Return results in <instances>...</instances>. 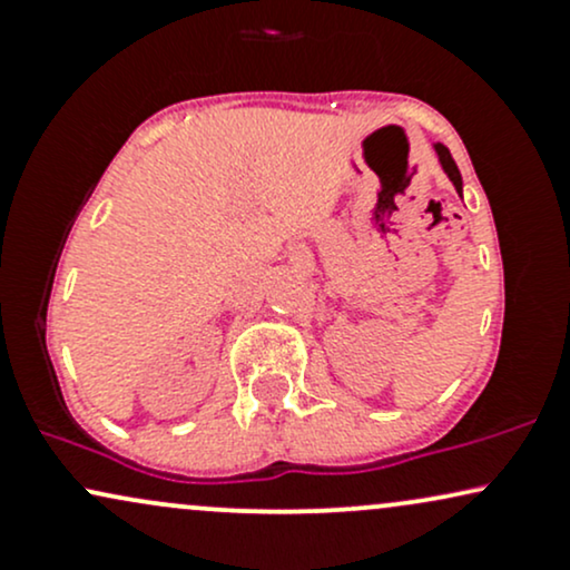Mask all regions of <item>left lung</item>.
Instances as JSON below:
<instances>
[{
  "label": "left lung",
  "mask_w": 570,
  "mask_h": 570,
  "mask_svg": "<svg viewBox=\"0 0 570 570\" xmlns=\"http://www.w3.org/2000/svg\"><path fill=\"white\" fill-rule=\"evenodd\" d=\"M434 149H436V155H440V163H442L444 174L450 176V181H453V187L458 189V195H461L463 193V179H461V171H458L453 155H450V149L444 147V144H434Z\"/></svg>",
  "instance_id": "obj_1"
}]
</instances>
